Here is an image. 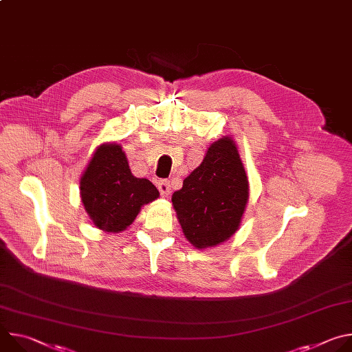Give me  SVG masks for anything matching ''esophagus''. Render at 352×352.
Wrapping results in <instances>:
<instances>
[{
    "mask_svg": "<svg viewBox=\"0 0 352 352\" xmlns=\"http://www.w3.org/2000/svg\"><path fill=\"white\" fill-rule=\"evenodd\" d=\"M157 186H159V192H160V195H162L163 197H168V196H170V193H171L170 181L163 179V181H160V182L157 184Z\"/></svg>",
    "mask_w": 352,
    "mask_h": 352,
    "instance_id": "34e87169",
    "label": "esophagus"
}]
</instances>
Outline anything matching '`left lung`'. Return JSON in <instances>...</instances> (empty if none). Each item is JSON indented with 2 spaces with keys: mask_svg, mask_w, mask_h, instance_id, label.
<instances>
[{
  "mask_svg": "<svg viewBox=\"0 0 352 352\" xmlns=\"http://www.w3.org/2000/svg\"><path fill=\"white\" fill-rule=\"evenodd\" d=\"M248 196L236 146L232 139L221 138L171 200L185 236L196 248H206L224 242L238 230Z\"/></svg>",
  "mask_w": 352,
  "mask_h": 352,
  "instance_id": "1",
  "label": "left lung"
}]
</instances>
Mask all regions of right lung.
I'll return each instance as SVG.
<instances>
[{"mask_svg":"<svg viewBox=\"0 0 352 352\" xmlns=\"http://www.w3.org/2000/svg\"><path fill=\"white\" fill-rule=\"evenodd\" d=\"M80 196L96 227L120 232L132 224L143 205L159 197V190L148 179L132 175L120 144H103L82 175Z\"/></svg>","mask_w":352,"mask_h":352,"instance_id":"obj_1","label":"right lung"}]
</instances>
